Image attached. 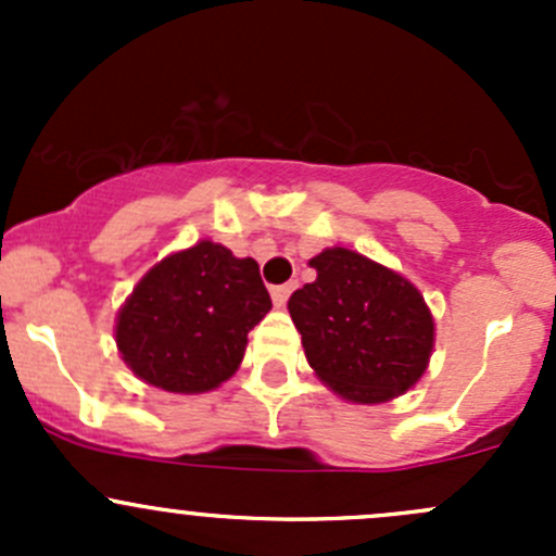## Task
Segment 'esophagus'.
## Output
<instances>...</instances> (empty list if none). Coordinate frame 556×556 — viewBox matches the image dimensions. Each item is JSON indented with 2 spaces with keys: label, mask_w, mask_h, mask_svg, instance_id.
<instances>
[{
  "label": "esophagus",
  "mask_w": 556,
  "mask_h": 556,
  "mask_svg": "<svg viewBox=\"0 0 556 556\" xmlns=\"http://www.w3.org/2000/svg\"><path fill=\"white\" fill-rule=\"evenodd\" d=\"M295 290V285L293 282H288V285H277V288H271V299H274V304L277 306H285V301L290 299V293H293Z\"/></svg>",
  "instance_id": "esophagus-1"
}]
</instances>
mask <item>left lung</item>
<instances>
[{"mask_svg":"<svg viewBox=\"0 0 556 556\" xmlns=\"http://www.w3.org/2000/svg\"><path fill=\"white\" fill-rule=\"evenodd\" d=\"M309 266L317 279L288 301L304 355L339 397L387 403L428 371L435 323L403 274L346 247H328Z\"/></svg>","mask_w":556,"mask_h":556,"instance_id":"obj_1","label":"left lung"}]
</instances>
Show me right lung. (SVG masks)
I'll return each instance as SVG.
<instances>
[{"label":"right lung","instance_id":"1","mask_svg":"<svg viewBox=\"0 0 556 556\" xmlns=\"http://www.w3.org/2000/svg\"><path fill=\"white\" fill-rule=\"evenodd\" d=\"M268 309L257 263L201 239L139 279L117 312L115 344L142 382L195 395L237 374L247 333Z\"/></svg>","mask_w":556,"mask_h":556}]
</instances>
